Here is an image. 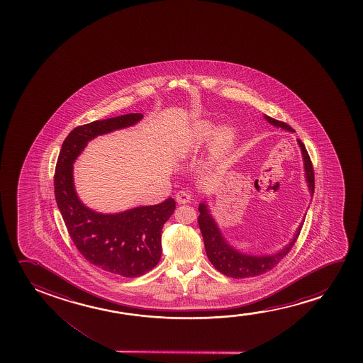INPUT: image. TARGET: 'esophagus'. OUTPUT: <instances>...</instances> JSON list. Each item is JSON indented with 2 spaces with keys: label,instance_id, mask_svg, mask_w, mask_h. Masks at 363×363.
<instances>
[{
  "label": "esophagus",
  "instance_id": "1",
  "mask_svg": "<svg viewBox=\"0 0 363 363\" xmlns=\"http://www.w3.org/2000/svg\"><path fill=\"white\" fill-rule=\"evenodd\" d=\"M189 199H191V194L189 192H184V191H179L176 194V201L179 204L189 203Z\"/></svg>",
  "mask_w": 363,
  "mask_h": 363
}]
</instances>
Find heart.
<instances>
[{"label":"heart","mask_w":363,"mask_h":363,"mask_svg":"<svg viewBox=\"0 0 363 363\" xmlns=\"http://www.w3.org/2000/svg\"><path fill=\"white\" fill-rule=\"evenodd\" d=\"M214 125L209 121H202L194 126V131L191 133L189 141L179 150V156L186 157L189 154L199 150L201 146L207 144L212 139L211 145V164H217L233 149L237 139V133L232 126L224 125L214 131ZM214 138H212L211 136Z\"/></svg>","instance_id":"obj_1"}]
</instances>
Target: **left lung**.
Returning a JSON list of instances; mask_svg holds the SVG:
<instances>
[{
  "label": "left lung",
  "mask_w": 363,
  "mask_h": 363,
  "mask_svg": "<svg viewBox=\"0 0 363 363\" xmlns=\"http://www.w3.org/2000/svg\"><path fill=\"white\" fill-rule=\"evenodd\" d=\"M264 119L267 120L269 124L274 125L277 128H281L283 130L294 133L293 128L283 121L273 119L265 114H264ZM298 147L301 150V155H303L305 179L308 184L310 196L313 199V189H315L313 164H311V160L308 157V151H306L305 145L301 143V140L298 139ZM199 229H201V233L203 237L204 248H206V253H207L209 262L212 263L214 268L218 270L219 273L234 279L258 277V275L272 270L293 248L294 243L298 239L300 230L303 228V220L306 217V214H305L303 222L298 224V229L294 234L293 239L283 249H280L279 252L274 254L252 255V254H245L238 249L234 248L233 245H230L228 240L224 238L218 224L214 220L213 216L211 214L207 201L199 203Z\"/></svg>",
  "instance_id": "obj_1"
}]
</instances>
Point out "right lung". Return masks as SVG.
<instances>
[{
    "label": "right lung",
    "instance_id": "right-lung-1",
    "mask_svg": "<svg viewBox=\"0 0 363 363\" xmlns=\"http://www.w3.org/2000/svg\"><path fill=\"white\" fill-rule=\"evenodd\" d=\"M144 115L125 114L96 120L70 131L62 145L55 174V201L70 238L89 263L124 278H139L161 258V232L176 208L174 199L119 213H100L80 201L73 164L89 141L138 124Z\"/></svg>",
    "mask_w": 363,
    "mask_h": 363
}]
</instances>
